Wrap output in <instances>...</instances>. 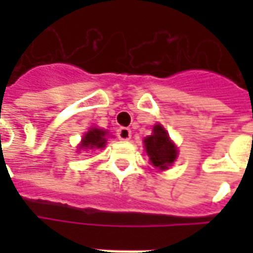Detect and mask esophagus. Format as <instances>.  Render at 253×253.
Listing matches in <instances>:
<instances>
[{
    "label": "esophagus",
    "instance_id": "1",
    "mask_svg": "<svg viewBox=\"0 0 253 253\" xmlns=\"http://www.w3.org/2000/svg\"><path fill=\"white\" fill-rule=\"evenodd\" d=\"M116 137L122 139V141H128L130 138H131V130L130 128H127V127H121V128H118V131H116Z\"/></svg>",
    "mask_w": 253,
    "mask_h": 253
}]
</instances>
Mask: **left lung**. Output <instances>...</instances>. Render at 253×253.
Instances as JSON below:
<instances>
[{
    "instance_id": "1",
    "label": "left lung",
    "mask_w": 253,
    "mask_h": 253,
    "mask_svg": "<svg viewBox=\"0 0 253 253\" xmlns=\"http://www.w3.org/2000/svg\"><path fill=\"white\" fill-rule=\"evenodd\" d=\"M146 153L150 157V163L160 169H168L177 157V150L175 145L170 142L168 134L161 125L153 127V134L145 138Z\"/></svg>"
}]
</instances>
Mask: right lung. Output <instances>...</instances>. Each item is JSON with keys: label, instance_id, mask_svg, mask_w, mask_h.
Instances as JSON below:
<instances>
[{"label": "right lung", "instance_id": "add662e5", "mask_svg": "<svg viewBox=\"0 0 253 253\" xmlns=\"http://www.w3.org/2000/svg\"><path fill=\"white\" fill-rule=\"evenodd\" d=\"M105 134L104 130H99V128H92L89 130L81 143V148L84 149H93V148H103L105 145Z\"/></svg>", "mask_w": 253, "mask_h": 253}]
</instances>
